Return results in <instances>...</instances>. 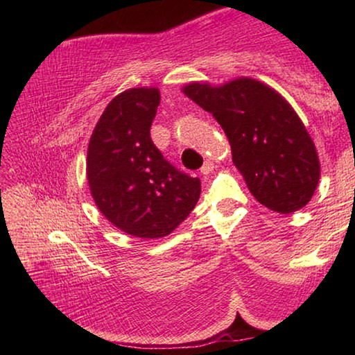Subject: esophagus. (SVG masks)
<instances>
[{"label":"esophagus","instance_id":"obj_1","mask_svg":"<svg viewBox=\"0 0 355 355\" xmlns=\"http://www.w3.org/2000/svg\"><path fill=\"white\" fill-rule=\"evenodd\" d=\"M211 171H213V161L208 159V161H205V163H203V166L200 167V172L205 173V175H207V173H209Z\"/></svg>","mask_w":355,"mask_h":355}]
</instances>
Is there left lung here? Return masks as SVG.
<instances>
[{
  "mask_svg": "<svg viewBox=\"0 0 355 355\" xmlns=\"http://www.w3.org/2000/svg\"><path fill=\"white\" fill-rule=\"evenodd\" d=\"M183 92L218 120L233 164L261 205L280 214L307 205L320 182V159L304 123L282 95L250 78L220 87L192 83Z\"/></svg>",
  "mask_w": 355,
  "mask_h": 355,
  "instance_id": "obj_1",
  "label": "left lung"
}]
</instances>
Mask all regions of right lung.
<instances>
[{"label": "right lung", "instance_id": "right-lung-1", "mask_svg": "<svg viewBox=\"0 0 355 355\" xmlns=\"http://www.w3.org/2000/svg\"><path fill=\"white\" fill-rule=\"evenodd\" d=\"M156 87L119 94L101 114L87 148V182L101 214L136 238L169 235L194 209L200 180L178 171L150 137Z\"/></svg>", "mask_w": 355, "mask_h": 355}]
</instances>
